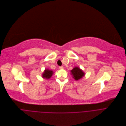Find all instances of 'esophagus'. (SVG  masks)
I'll list each match as a JSON object with an SVG mask.
<instances>
[{
  "mask_svg": "<svg viewBox=\"0 0 126 126\" xmlns=\"http://www.w3.org/2000/svg\"><path fill=\"white\" fill-rule=\"evenodd\" d=\"M59 68L60 70H62V69H63V66H60V67H59Z\"/></svg>",
  "mask_w": 126,
  "mask_h": 126,
  "instance_id": "obj_1",
  "label": "esophagus"
}]
</instances>
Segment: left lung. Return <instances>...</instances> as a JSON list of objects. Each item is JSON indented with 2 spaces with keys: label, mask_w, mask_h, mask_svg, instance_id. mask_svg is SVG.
<instances>
[{
  "label": "left lung",
  "mask_w": 126,
  "mask_h": 126,
  "mask_svg": "<svg viewBox=\"0 0 126 126\" xmlns=\"http://www.w3.org/2000/svg\"><path fill=\"white\" fill-rule=\"evenodd\" d=\"M73 78L76 80H78L81 78L83 76H84L85 74L78 67H75L71 71Z\"/></svg>",
  "instance_id": "8db88e82"
}]
</instances>
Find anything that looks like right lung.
<instances>
[{"mask_svg": "<svg viewBox=\"0 0 126 126\" xmlns=\"http://www.w3.org/2000/svg\"><path fill=\"white\" fill-rule=\"evenodd\" d=\"M53 74V71L49 70H46L43 74V77L44 78H46L47 79H49Z\"/></svg>", "mask_w": 126, "mask_h": 126, "instance_id": "1", "label": "right lung"}]
</instances>
